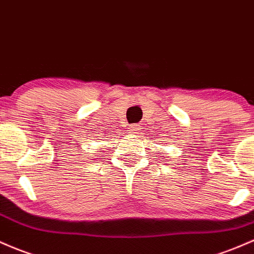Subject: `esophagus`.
<instances>
[{"instance_id": "1", "label": "esophagus", "mask_w": 254, "mask_h": 254, "mask_svg": "<svg viewBox=\"0 0 254 254\" xmlns=\"http://www.w3.org/2000/svg\"><path fill=\"white\" fill-rule=\"evenodd\" d=\"M138 130H140V125L138 124H133V125H130L129 127V131L131 133H137Z\"/></svg>"}]
</instances>
